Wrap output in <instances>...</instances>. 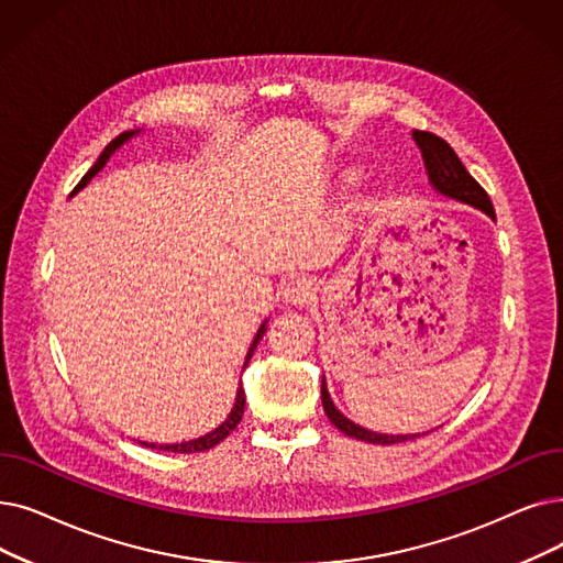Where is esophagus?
Masks as SVG:
<instances>
[{"label":"esophagus","instance_id":"esophagus-1","mask_svg":"<svg viewBox=\"0 0 563 563\" xmlns=\"http://www.w3.org/2000/svg\"><path fill=\"white\" fill-rule=\"evenodd\" d=\"M283 297H285V301L291 303V306H303V303L312 301V297H314L312 283L306 280V278L289 280V283L285 285V289H283Z\"/></svg>","mask_w":563,"mask_h":563}]
</instances>
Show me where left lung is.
I'll return each mask as SVG.
<instances>
[{"label": "left lung", "instance_id": "8db88e82", "mask_svg": "<svg viewBox=\"0 0 563 563\" xmlns=\"http://www.w3.org/2000/svg\"><path fill=\"white\" fill-rule=\"evenodd\" d=\"M413 140H417V144L421 146L430 181L439 192H444V195H449V198H455L460 202H467V205L485 211L490 218H495V207H493L490 198H487L485 188L467 173V167L462 165V161L457 158L453 146L446 140H442L434 133H428V131H413ZM322 405H324L329 421L340 432H345L347 437H354V439H361V442L400 444V442H407V439L419 437V434H377V432H371V430L352 423L333 407V400L329 396L324 379H322Z\"/></svg>", "mask_w": 563, "mask_h": 563}]
</instances>
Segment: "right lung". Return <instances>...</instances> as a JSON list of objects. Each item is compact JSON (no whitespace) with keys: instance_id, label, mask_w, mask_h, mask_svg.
<instances>
[{"instance_id":"obj_1","label":"right lung","mask_w":563,"mask_h":563,"mask_svg":"<svg viewBox=\"0 0 563 563\" xmlns=\"http://www.w3.org/2000/svg\"><path fill=\"white\" fill-rule=\"evenodd\" d=\"M133 133H121V135H117L108 146H106V152L99 156V161H96L91 167H89V173L80 179V184L76 186V190L78 188H82L96 173H99V169L106 165V161L110 158V154L117 150V146L121 144V142H126L129 137H131ZM262 333H264V324L260 327V331H257V335H255V340H253V347H251V352H249V358H251V354H253V350H255V345L260 342V338H262ZM249 358H246V363H249ZM243 407H246V396H243V388H239V394H236V405H234V409H232V413L228 417V421L221 426V428H216L213 432H209V434H205V437H200V439H192V442H186V444H173V446H158L161 451H173V453H198V451H209V449H213L216 444H221L223 439L239 426V421H241V417H243ZM146 446H152V449H156L154 444H146Z\"/></svg>"}]
</instances>
